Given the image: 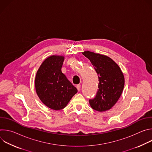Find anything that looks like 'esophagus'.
I'll use <instances>...</instances> for the list:
<instances>
[{
    "mask_svg": "<svg viewBox=\"0 0 152 152\" xmlns=\"http://www.w3.org/2000/svg\"><path fill=\"white\" fill-rule=\"evenodd\" d=\"M76 88L77 89V90L79 91L80 90V84H78L76 85Z\"/></svg>",
    "mask_w": 152,
    "mask_h": 152,
    "instance_id": "esophagus-1",
    "label": "esophagus"
}]
</instances>
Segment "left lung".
<instances>
[{
    "instance_id": "left-lung-1",
    "label": "left lung",
    "mask_w": 152,
    "mask_h": 152,
    "mask_svg": "<svg viewBox=\"0 0 152 152\" xmlns=\"http://www.w3.org/2000/svg\"><path fill=\"white\" fill-rule=\"evenodd\" d=\"M93 66L99 77V89L96 97L89 100L93 110L104 112L115 105L124 86V77L118 65L109 56L90 51L82 53Z\"/></svg>"
}]
</instances>
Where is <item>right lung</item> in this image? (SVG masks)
<instances>
[{"label": "right lung", "mask_w": 152, "mask_h": 152, "mask_svg": "<svg viewBox=\"0 0 152 152\" xmlns=\"http://www.w3.org/2000/svg\"><path fill=\"white\" fill-rule=\"evenodd\" d=\"M64 56L52 55L42 62L35 79L36 93L46 106L58 111L66 107L77 90L61 72Z\"/></svg>", "instance_id": "right-lung-1"}]
</instances>
